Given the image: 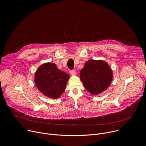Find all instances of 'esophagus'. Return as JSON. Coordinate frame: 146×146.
Returning <instances> with one entry per match:
<instances>
[{
    "label": "esophagus",
    "mask_w": 146,
    "mask_h": 146,
    "mask_svg": "<svg viewBox=\"0 0 146 146\" xmlns=\"http://www.w3.org/2000/svg\"><path fill=\"white\" fill-rule=\"evenodd\" d=\"M70 73L71 75H76V71L74 70H70Z\"/></svg>",
    "instance_id": "esophagus-1"
}]
</instances>
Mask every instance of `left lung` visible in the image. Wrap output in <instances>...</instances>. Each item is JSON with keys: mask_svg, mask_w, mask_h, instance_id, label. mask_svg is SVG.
I'll return each instance as SVG.
<instances>
[{"mask_svg": "<svg viewBox=\"0 0 146 146\" xmlns=\"http://www.w3.org/2000/svg\"><path fill=\"white\" fill-rule=\"evenodd\" d=\"M80 78L85 89L93 95L106 90L110 86L113 73L108 64L103 60H89L80 73Z\"/></svg>", "mask_w": 146, "mask_h": 146, "instance_id": "left-lung-1", "label": "left lung"}]
</instances>
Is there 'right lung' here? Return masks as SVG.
Here are the masks:
<instances>
[{
    "mask_svg": "<svg viewBox=\"0 0 146 146\" xmlns=\"http://www.w3.org/2000/svg\"><path fill=\"white\" fill-rule=\"evenodd\" d=\"M68 74L58 69L54 63H46L38 67L35 82L38 90L50 98H58L64 93Z\"/></svg>",
    "mask_w": 146,
    "mask_h": 146,
    "instance_id": "add662e5",
    "label": "right lung"
}]
</instances>
